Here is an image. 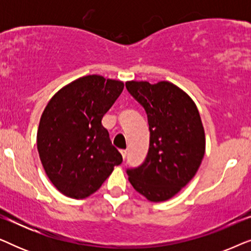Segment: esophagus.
<instances>
[{"mask_svg": "<svg viewBox=\"0 0 251 251\" xmlns=\"http://www.w3.org/2000/svg\"><path fill=\"white\" fill-rule=\"evenodd\" d=\"M120 152H121L123 159H126V150H121Z\"/></svg>", "mask_w": 251, "mask_h": 251, "instance_id": "esophagus-1", "label": "esophagus"}]
</instances>
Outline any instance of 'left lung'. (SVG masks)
<instances>
[{
  "label": "left lung",
  "mask_w": 251,
  "mask_h": 251,
  "mask_svg": "<svg viewBox=\"0 0 251 251\" xmlns=\"http://www.w3.org/2000/svg\"><path fill=\"white\" fill-rule=\"evenodd\" d=\"M126 88L145 109L150 126L146 159L126 169L129 181L147 200L166 201L186 186L204 156L200 114L194 101L170 82L129 81Z\"/></svg>",
  "instance_id": "1"
}]
</instances>
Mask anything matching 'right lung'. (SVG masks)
Instances as JSON below:
<instances>
[{
	"mask_svg": "<svg viewBox=\"0 0 251 251\" xmlns=\"http://www.w3.org/2000/svg\"><path fill=\"white\" fill-rule=\"evenodd\" d=\"M123 82L88 75L60 89L40 120L37 151L56 188L74 199L95 193L122 155L101 125L123 90Z\"/></svg>",
	"mask_w": 251,
	"mask_h": 251,
	"instance_id": "obj_1",
	"label": "right lung"
}]
</instances>
